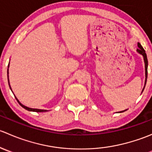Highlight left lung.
I'll return each instance as SVG.
<instances>
[{
  "label": "left lung",
  "mask_w": 152,
  "mask_h": 152,
  "mask_svg": "<svg viewBox=\"0 0 152 152\" xmlns=\"http://www.w3.org/2000/svg\"><path fill=\"white\" fill-rule=\"evenodd\" d=\"M137 47H138V48H137V50H137V53H140V55H142V57H143L144 63H145V85H144V87H143V88H142V92H141V93H142V91H143L144 88H145V84H146V81H147V74H148V59H147V56H146V53H145V50H144L143 48L142 47V45H140V42H137ZM126 110H123V111H120V112H118V113H124V112H125Z\"/></svg>",
  "instance_id": "1"
}]
</instances>
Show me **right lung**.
<instances>
[{"mask_svg": "<svg viewBox=\"0 0 152 152\" xmlns=\"http://www.w3.org/2000/svg\"><path fill=\"white\" fill-rule=\"evenodd\" d=\"M9 67H10V63H9V65H8V69H7V76H8V82H9V85H10V87L11 89V90L12 91V88H11V86H10V79H9ZM13 93V92H12ZM15 99H17V101L18 102V103L20 104V105L22 107H23L24 109H26V110H28V111H30V112H37V113H44V112H47L48 110H41V109H34V108H30V107H26V106L23 105V104H21L20 102V101L18 100V99H17V97H15Z\"/></svg>", "mask_w": 152, "mask_h": 152, "instance_id": "right-lung-1", "label": "right lung"}]
</instances>
